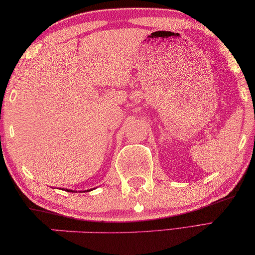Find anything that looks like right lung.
<instances>
[{
	"label": "right lung",
	"mask_w": 255,
	"mask_h": 255,
	"mask_svg": "<svg viewBox=\"0 0 255 255\" xmlns=\"http://www.w3.org/2000/svg\"><path fill=\"white\" fill-rule=\"evenodd\" d=\"M66 191H70V192H75V191H72L70 189H66ZM87 191H90V190H87Z\"/></svg>",
	"instance_id": "1"
}]
</instances>
